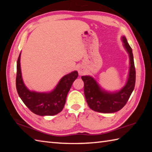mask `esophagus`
Returning a JSON list of instances; mask_svg holds the SVG:
<instances>
[{
  "mask_svg": "<svg viewBox=\"0 0 152 152\" xmlns=\"http://www.w3.org/2000/svg\"><path fill=\"white\" fill-rule=\"evenodd\" d=\"M78 73L80 75H83V74L85 73L84 69H83L82 67H79L78 68Z\"/></svg>",
  "mask_w": 152,
  "mask_h": 152,
  "instance_id": "34e87169",
  "label": "esophagus"
}]
</instances>
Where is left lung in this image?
Instances as JSON below:
<instances>
[{
    "label": "left lung",
    "mask_w": 152,
    "mask_h": 152,
    "mask_svg": "<svg viewBox=\"0 0 152 152\" xmlns=\"http://www.w3.org/2000/svg\"><path fill=\"white\" fill-rule=\"evenodd\" d=\"M124 46L129 56V73L125 86L119 91L110 93L102 89L90 76H83L84 82V95L87 103L93 110L101 113H113L118 112L124 107L133 92L136 80L133 55L132 49L125 37H122Z\"/></svg>",
    "instance_id": "8db88e82"
}]
</instances>
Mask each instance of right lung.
Segmentation results:
<instances>
[{"label":"right lung","mask_w":152,"mask_h":152,"mask_svg":"<svg viewBox=\"0 0 152 152\" xmlns=\"http://www.w3.org/2000/svg\"><path fill=\"white\" fill-rule=\"evenodd\" d=\"M21 53L17 61L16 89L19 97L34 114L44 115H54L62 111L65 104L68 93L78 76L77 71H73L61 79L53 91L49 93H38L28 89L22 79L20 66Z\"/></svg>","instance_id":"right-lung-1"}]
</instances>
